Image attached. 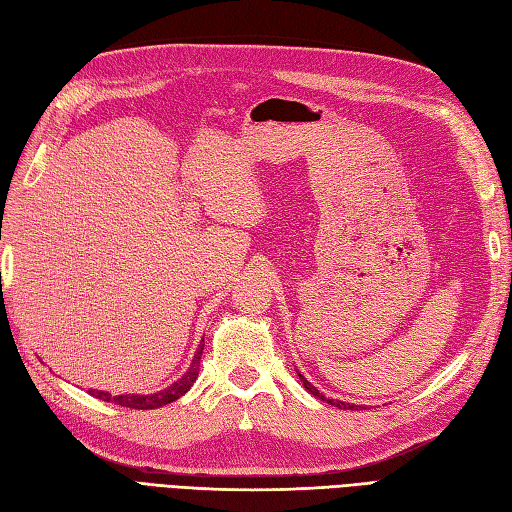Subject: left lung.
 I'll use <instances>...</instances> for the list:
<instances>
[{"label":"left lung","mask_w":512,"mask_h":512,"mask_svg":"<svg viewBox=\"0 0 512 512\" xmlns=\"http://www.w3.org/2000/svg\"><path fill=\"white\" fill-rule=\"evenodd\" d=\"M297 376H299V382H302L304 384V389L310 393V395H315V397H319V400H323V402H328V404H332V406H336V408H345V410H358L360 406H356V404H345V402H339V400H328V397L326 395H323V393H319V389H317V386H313V384H310L304 376H302V373H299L297 371Z\"/></svg>","instance_id":"obj_1"}]
</instances>
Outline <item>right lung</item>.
Listing matches in <instances>:
<instances>
[{
    "label": "right lung",
    "instance_id": "obj_1",
    "mask_svg": "<svg viewBox=\"0 0 512 512\" xmlns=\"http://www.w3.org/2000/svg\"><path fill=\"white\" fill-rule=\"evenodd\" d=\"M202 352H204V345L199 343L197 352L191 360V367L186 369V373L182 378H178L167 389H162L158 393H147V395H134V393H126V395H112L108 391H95L91 389L89 393L97 400L102 402H110V404H117V406H126V408H136V410H152V408H160L165 404L176 402L178 397H182L186 391L191 389L193 382L197 380V373H199V360H202Z\"/></svg>",
    "mask_w": 512,
    "mask_h": 512
}]
</instances>
